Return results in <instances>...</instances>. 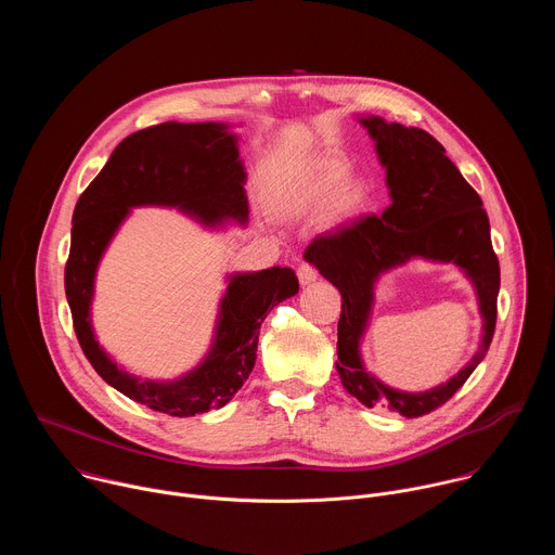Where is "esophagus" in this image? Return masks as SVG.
Returning a JSON list of instances; mask_svg holds the SVG:
<instances>
[{"mask_svg":"<svg viewBox=\"0 0 555 555\" xmlns=\"http://www.w3.org/2000/svg\"><path fill=\"white\" fill-rule=\"evenodd\" d=\"M315 279H319V272H315L313 266H309V263H300L298 266V281H300V285H309Z\"/></svg>","mask_w":555,"mask_h":555,"instance_id":"esophagus-1","label":"esophagus"}]
</instances>
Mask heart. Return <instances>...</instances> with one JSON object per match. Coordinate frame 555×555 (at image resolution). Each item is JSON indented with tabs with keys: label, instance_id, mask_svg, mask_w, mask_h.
<instances>
[{
	"label": "heart",
	"instance_id": "obj_1",
	"mask_svg": "<svg viewBox=\"0 0 555 555\" xmlns=\"http://www.w3.org/2000/svg\"><path fill=\"white\" fill-rule=\"evenodd\" d=\"M349 176V165L338 157H327L305 169L292 182H287L281 191L272 195V208L283 217H300L307 212L327 206L331 199L334 215H343L351 210L358 202V191L353 184H345ZM341 193L338 194L337 191Z\"/></svg>",
	"mask_w": 555,
	"mask_h": 555
}]
</instances>
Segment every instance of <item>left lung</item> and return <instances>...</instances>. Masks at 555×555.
I'll return each mask as SVG.
<instances>
[{
    "label": "left lung",
    "mask_w": 555,
    "mask_h": 555,
    "mask_svg": "<svg viewBox=\"0 0 555 555\" xmlns=\"http://www.w3.org/2000/svg\"><path fill=\"white\" fill-rule=\"evenodd\" d=\"M360 125L375 140L390 206L382 215H366L315 236L305 257L343 296L336 362L343 386L366 409L386 406L413 420L446 404L486 358L496 327L501 268L483 202L452 165L446 149L424 129L386 122L379 116L360 118ZM417 256L454 262L464 270L478 289L485 336L480 351L446 385L406 393L386 387L363 369L359 340L376 279Z\"/></svg>",
    "instance_id": "left-lung-1"
}]
</instances>
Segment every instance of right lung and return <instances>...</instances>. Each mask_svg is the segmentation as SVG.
<instances>
[{
    "label": "right lung",
    "instance_id": "add662e5",
    "mask_svg": "<svg viewBox=\"0 0 555 555\" xmlns=\"http://www.w3.org/2000/svg\"><path fill=\"white\" fill-rule=\"evenodd\" d=\"M223 122H163L127 135L103 171L78 197L65 263V296L74 332L96 373L129 400L171 417L225 406L257 360L259 330L274 305L298 292L289 268L230 274L219 302L208 356L173 382L140 379L122 371L92 330L94 279L103 253L135 206L178 208L206 225L248 217L246 171L236 135Z\"/></svg>",
    "mask_w": 555,
    "mask_h": 555
}]
</instances>
